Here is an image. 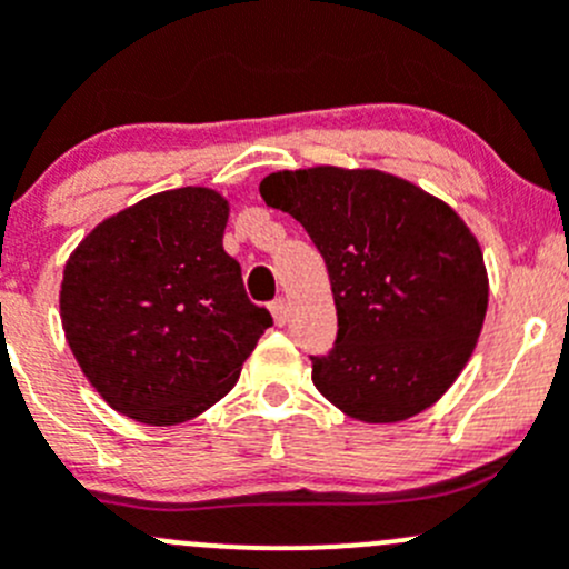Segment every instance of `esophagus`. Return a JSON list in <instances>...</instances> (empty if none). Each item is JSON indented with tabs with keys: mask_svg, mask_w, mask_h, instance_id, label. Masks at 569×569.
<instances>
[{
	"mask_svg": "<svg viewBox=\"0 0 569 569\" xmlns=\"http://www.w3.org/2000/svg\"><path fill=\"white\" fill-rule=\"evenodd\" d=\"M269 311H272L274 325L283 327L286 321H289V300H286V297H278V300L272 302V308H269Z\"/></svg>",
	"mask_w": 569,
	"mask_h": 569,
	"instance_id": "1",
	"label": "esophagus"
}]
</instances>
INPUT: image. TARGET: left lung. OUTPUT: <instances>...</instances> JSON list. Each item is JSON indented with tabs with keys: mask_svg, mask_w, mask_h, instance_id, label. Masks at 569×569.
<instances>
[{
	"mask_svg": "<svg viewBox=\"0 0 569 569\" xmlns=\"http://www.w3.org/2000/svg\"><path fill=\"white\" fill-rule=\"evenodd\" d=\"M258 189L306 228L330 274L338 336L311 358L317 391L366 423L432 407L473 355L490 297L462 217L382 170H278Z\"/></svg>",
	"mask_w": 569,
	"mask_h": 569,
	"instance_id": "1",
	"label": "left lung"
}]
</instances>
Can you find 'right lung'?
I'll return each mask as SVG.
<instances>
[{
  "instance_id": "obj_1",
  "label": "right lung",
  "mask_w": 569,
  "mask_h": 569,
  "mask_svg": "<svg viewBox=\"0 0 569 569\" xmlns=\"http://www.w3.org/2000/svg\"><path fill=\"white\" fill-rule=\"evenodd\" d=\"M228 211L209 187L168 189L107 217L68 256L62 330L112 410L151 427L200 416L272 325L222 250Z\"/></svg>"
}]
</instances>
